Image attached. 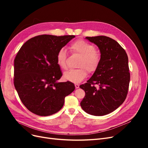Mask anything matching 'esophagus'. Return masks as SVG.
Here are the masks:
<instances>
[{"instance_id": "obj_1", "label": "esophagus", "mask_w": 148, "mask_h": 148, "mask_svg": "<svg viewBox=\"0 0 148 148\" xmlns=\"http://www.w3.org/2000/svg\"><path fill=\"white\" fill-rule=\"evenodd\" d=\"M75 88H79V84H75Z\"/></svg>"}]
</instances>
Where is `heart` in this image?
<instances>
[{
    "instance_id": "obj_1",
    "label": "heart",
    "mask_w": 148,
    "mask_h": 148,
    "mask_svg": "<svg viewBox=\"0 0 148 148\" xmlns=\"http://www.w3.org/2000/svg\"><path fill=\"white\" fill-rule=\"evenodd\" d=\"M70 51L82 56L78 67L80 69L71 70L64 74V78L72 83H78L82 82L87 77V71L93 73L99 66L101 56L96 50V47L83 40H78L71 43L69 46ZM57 64L62 70L67 69L66 52L64 48L58 51L56 56Z\"/></svg>"
}]
</instances>
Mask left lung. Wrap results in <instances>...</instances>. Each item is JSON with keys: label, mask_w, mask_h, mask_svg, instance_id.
Returning a JSON list of instances; mask_svg holds the SVG:
<instances>
[{"label": "left lung", "mask_w": 148, "mask_h": 148, "mask_svg": "<svg viewBox=\"0 0 148 148\" xmlns=\"http://www.w3.org/2000/svg\"><path fill=\"white\" fill-rule=\"evenodd\" d=\"M86 39L99 47L101 61L91 78L79 86L85 92L80 105L89 114L105 115L117 109L127 97L130 80L128 56L110 38L98 36ZM95 84L100 88H96Z\"/></svg>", "instance_id": "left-lung-1"}]
</instances>
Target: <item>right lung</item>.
Segmentation results:
<instances>
[{
  "label": "right lung",
  "instance_id": "add662e5",
  "mask_svg": "<svg viewBox=\"0 0 148 148\" xmlns=\"http://www.w3.org/2000/svg\"><path fill=\"white\" fill-rule=\"evenodd\" d=\"M75 36L42 34L29 39L14 60V85L20 100L30 112L49 116L59 112L65 97L75 90L70 82H58L62 76L56 56Z\"/></svg>",
  "mask_w": 148,
  "mask_h": 148
}]
</instances>
